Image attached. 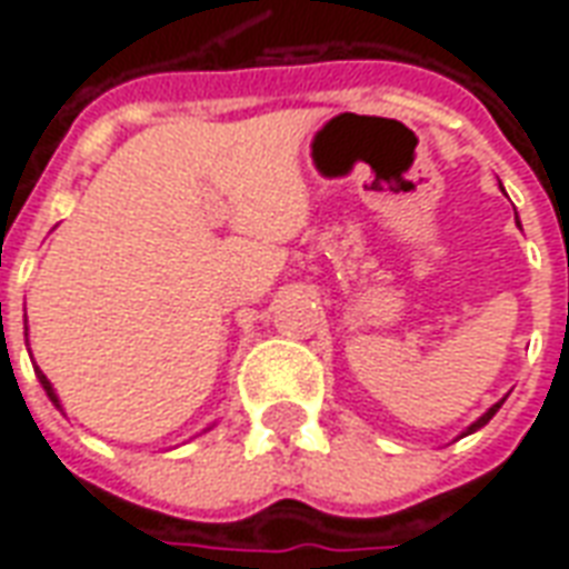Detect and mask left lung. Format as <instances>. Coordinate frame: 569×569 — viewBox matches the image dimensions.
Instances as JSON below:
<instances>
[{
  "instance_id": "obj_1",
  "label": "left lung",
  "mask_w": 569,
  "mask_h": 569,
  "mask_svg": "<svg viewBox=\"0 0 569 569\" xmlns=\"http://www.w3.org/2000/svg\"><path fill=\"white\" fill-rule=\"evenodd\" d=\"M500 406H502V402H497V406H493V408H488V411H485V415H481V418H478L476 423H472V427H466L463 436H469V432H476V429L485 427V423H488V420L493 418V415H497V408H500Z\"/></svg>"
}]
</instances>
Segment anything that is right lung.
Returning <instances> with one entry per match:
<instances>
[{"instance_id":"right-lung-1","label":"right lung","mask_w":569,"mask_h":569,"mask_svg":"<svg viewBox=\"0 0 569 569\" xmlns=\"http://www.w3.org/2000/svg\"><path fill=\"white\" fill-rule=\"evenodd\" d=\"M0 308H2V305H0ZM0 317H2V313H0ZM23 335H27V322H23ZM36 378H39V383H42V387H44V393H48V399L54 402V408H60V411H63V406H60V396H57V390H54V387H51V381H48V378H44V375L39 369H36Z\"/></svg>"}]
</instances>
